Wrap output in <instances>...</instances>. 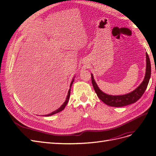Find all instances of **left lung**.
<instances>
[{
	"mask_svg": "<svg viewBox=\"0 0 156 156\" xmlns=\"http://www.w3.org/2000/svg\"><path fill=\"white\" fill-rule=\"evenodd\" d=\"M146 73L143 82L134 90L129 93L124 94V95L112 96L103 92L98 87L96 82L95 81V79L94 78L93 74L91 73L92 85L94 88V90L97 94L98 97L107 105L116 107L128 105L139 100L140 98H141V96L143 95L146 88H147L151 76V64L147 53H146Z\"/></svg>",
	"mask_w": 156,
	"mask_h": 156,
	"instance_id": "1",
	"label": "left lung"
}]
</instances>
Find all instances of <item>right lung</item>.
<instances>
[{
  "mask_svg": "<svg viewBox=\"0 0 156 156\" xmlns=\"http://www.w3.org/2000/svg\"><path fill=\"white\" fill-rule=\"evenodd\" d=\"M75 76H74V77H73V79H72V82H71V83H70L69 89L68 92V95H67V97H66V100H65V101L64 102L63 104H62V105H61V106H60V107L58 108V109L55 110V111L52 112L51 113H49V114H48V115H44V116H51V115H55V114H56V113H58V112H60V111H62V110H64V108L66 107V106L67 103H68V101H69V96H70V91H71V87H72V86L73 83V81H74V79H75Z\"/></svg>",
  "mask_w": 156,
  "mask_h": 156,
  "instance_id": "obj_1",
  "label": "right lung"
}]
</instances>
